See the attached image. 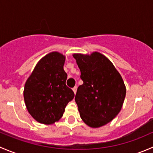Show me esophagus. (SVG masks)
Instances as JSON below:
<instances>
[{
    "label": "esophagus",
    "mask_w": 153,
    "mask_h": 153,
    "mask_svg": "<svg viewBox=\"0 0 153 153\" xmlns=\"http://www.w3.org/2000/svg\"><path fill=\"white\" fill-rule=\"evenodd\" d=\"M72 90H73V92H74V93H76V92H77V86H75V87H73L72 88Z\"/></svg>",
    "instance_id": "esophagus-1"
}]
</instances>
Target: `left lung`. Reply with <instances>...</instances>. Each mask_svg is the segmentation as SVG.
Segmentation results:
<instances>
[{
    "label": "left lung",
    "instance_id": "8db88e82",
    "mask_svg": "<svg viewBox=\"0 0 153 153\" xmlns=\"http://www.w3.org/2000/svg\"><path fill=\"white\" fill-rule=\"evenodd\" d=\"M73 57L84 82L75 98L80 116L91 127L104 126L121 111L126 95L124 81L112 62L99 52Z\"/></svg>",
    "mask_w": 153,
    "mask_h": 153
}]
</instances>
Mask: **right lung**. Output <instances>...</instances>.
<instances>
[{"instance_id": "obj_1", "label": "right lung", "mask_w": 153, "mask_h": 153, "mask_svg": "<svg viewBox=\"0 0 153 153\" xmlns=\"http://www.w3.org/2000/svg\"><path fill=\"white\" fill-rule=\"evenodd\" d=\"M65 57L54 52L37 64L24 86V97L28 112L39 123L52 124L63 116L75 94L66 85Z\"/></svg>"}]
</instances>
